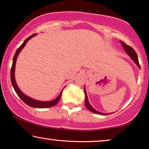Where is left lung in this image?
Returning a JSON list of instances; mask_svg holds the SVG:
<instances>
[{
	"label": "left lung",
	"instance_id": "8db88e82",
	"mask_svg": "<svg viewBox=\"0 0 149 149\" xmlns=\"http://www.w3.org/2000/svg\"><path fill=\"white\" fill-rule=\"evenodd\" d=\"M120 42L121 43V45H122L123 48H124L125 51L126 52V53L129 54V56H130L132 58V60L136 63V64L137 65L138 68L140 69V64H139V62H138V56H137L136 53V51H134V49H132V48L130 47V46L127 45L126 44H125V42H123V41H120ZM84 93H85V105H86V108L90 110V111H92L93 113H94L100 114V115H104V116H105L106 114L102 113H100V112H98L96 110H95V109H93V107H92V106L89 103L88 100L87 94H86V93L85 89H84Z\"/></svg>",
	"mask_w": 149,
	"mask_h": 149
}]
</instances>
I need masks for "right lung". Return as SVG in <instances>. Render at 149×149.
Instances as JSON below:
<instances>
[{"mask_svg": "<svg viewBox=\"0 0 149 149\" xmlns=\"http://www.w3.org/2000/svg\"><path fill=\"white\" fill-rule=\"evenodd\" d=\"M36 35V33L32 34V36H30V37H28V38L25 40L24 43H23L22 45L18 48L17 50L16 53L14 55L13 60V64H12L11 70V83H12L13 86V88H14L15 91L16 92V93L17 94V95L19 96V98H21V99H22L23 101L25 102V103L28 104V105L32 107H36V108H48V107H52V106L55 105V104L57 103L58 101H59L61 96L62 92L59 94V95L58 96V97L56 98L55 100H52V101H47V102L39 101V100H34V99H33V98H30L29 96H26V95H24V94L22 92L20 91L19 88H18L17 85V84H16L15 79V63H16V60H17V58L18 54L20 53V51H22L23 48L25 47V45H26L27 42H28L29 40H30V38H32V37H33Z\"/></svg>", "mask_w": 149, "mask_h": 149, "instance_id": "right-lung-1", "label": "right lung"}]
</instances>
